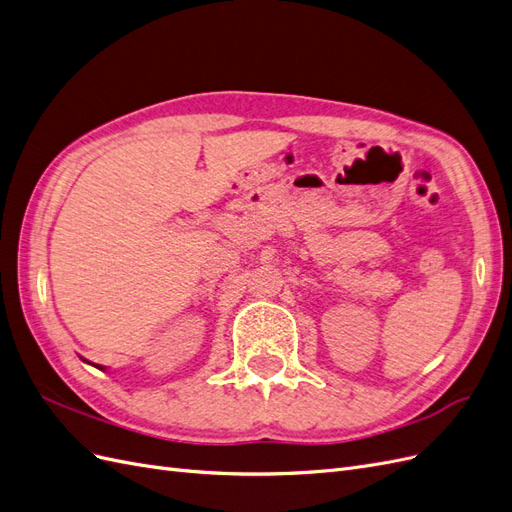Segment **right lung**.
<instances>
[{"label":"right lung","instance_id":"right-lung-1","mask_svg":"<svg viewBox=\"0 0 512 512\" xmlns=\"http://www.w3.org/2000/svg\"><path fill=\"white\" fill-rule=\"evenodd\" d=\"M100 369H102V367H100Z\"/></svg>","mask_w":512,"mask_h":512}]
</instances>
